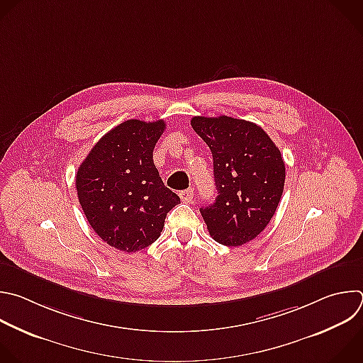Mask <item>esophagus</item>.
I'll return each mask as SVG.
<instances>
[{
  "label": "esophagus",
  "instance_id": "obj_1",
  "mask_svg": "<svg viewBox=\"0 0 363 363\" xmlns=\"http://www.w3.org/2000/svg\"><path fill=\"white\" fill-rule=\"evenodd\" d=\"M194 188H188L185 191L179 192V198L182 199V202H191L194 199Z\"/></svg>",
  "mask_w": 363,
  "mask_h": 363
}]
</instances>
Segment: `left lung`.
<instances>
[{"label":"left lung","mask_w":363,"mask_h":363,"mask_svg":"<svg viewBox=\"0 0 363 363\" xmlns=\"http://www.w3.org/2000/svg\"><path fill=\"white\" fill-rule=\"evenodd\" d=\"M191 125L213 158L218 195L201 208L209 235L226 247L244 245L267 228L281 201V151L259 125L245 119L194 116Z\"/></svg>","instance_id":"obj_1"}]
</instances>
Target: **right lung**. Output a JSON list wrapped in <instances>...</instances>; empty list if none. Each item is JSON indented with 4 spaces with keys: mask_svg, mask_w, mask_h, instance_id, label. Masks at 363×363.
<instances>
[{
    "mask_svg": "<svg viewBox=\"0 0 363 363\" xmlns=\"http://www.w3.org/2000/svg\"><path fill=\"white\" fill-rule=\"evenodd\" d=\"M165 121L128 119L106 133L75 175L81 208L105 242L119 251H141L160 238L167 213L179 196L167 188L154 165Z\"/></svg>",
    "mask_w": 363,
    "mask_h": 363,
    "instance_id": "obj_1",
    "label": "right lung"
}]
</instances>
